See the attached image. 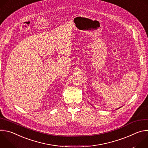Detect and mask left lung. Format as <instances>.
<instances>
[{
	"mask_svg": "<svg viewBox=\"0 0 148 148\" xmlns=\"http://www.w3.org/2000/svg\"><path fill=\"white\" fill-rule=\"evenodd\" d=\"M121 108V107H119V108H118V109H119V108Z\"/></svg>",
	"mask_w": 148,
	"mask_h": 148,
	"instance_id": "obj_1",
	"label": "left lung"
}]
</instances>
